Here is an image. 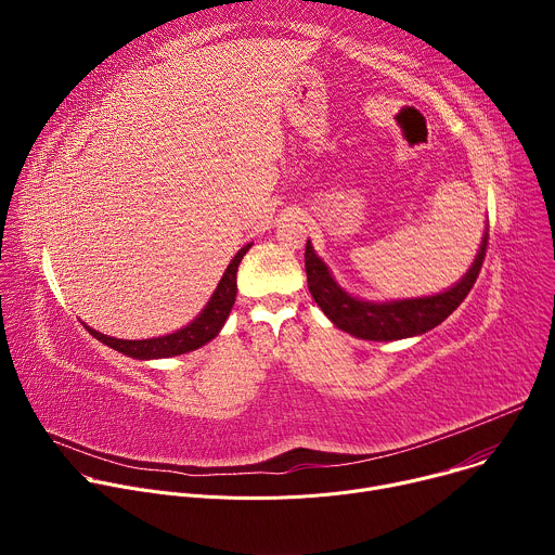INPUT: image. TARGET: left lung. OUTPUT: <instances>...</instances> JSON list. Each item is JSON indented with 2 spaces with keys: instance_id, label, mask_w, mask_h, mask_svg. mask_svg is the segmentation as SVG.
<instances>
[{
  "instance_id": "obj_1",
  "label": "left lung",
  "mask_w": 555,
  "mask_h": 555,
  "mask_svg": "<svg viewBox=\"0 0 555 555\" xmlns=\"http://www.w3.org/2000/svg\"><path fill=\"white\" fill-rule=\"evenodd\" d=\"M486 248H488V232L483 236L477 259H474L465 276L441 294L424 296V298L371 302V300H360L349 292H345L334 281L323 259L313 253L311 244L307 242L305 246L307 285L313 300L319 302V307L325 311L327 319L338 330L362 340H379V343L402 340L411 336H422L433 327L441 325L463 302V298L469 294L474 281H477L481 272Z\"/></svg>"
}]
</instances>
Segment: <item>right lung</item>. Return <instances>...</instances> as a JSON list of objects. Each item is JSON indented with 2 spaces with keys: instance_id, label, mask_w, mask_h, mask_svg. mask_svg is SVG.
I'll use <instances>...</instances> for the list:
<instances>
[{
  "instance_id": "obj_1",
  "label": "right lung",
  "mask_w": 555,
  "mask_h": 555,
  "mask_svg": "<svg viewBox=\"0 0 555 555\" xmlns=\"http://www.w3.org/2000/svg\"><path fill=\"white\" fill-rule=\"evenodd\" d=\"M253 244L244 246L240 253L234 255V259L228 263L212 298L208 300V305L202 309V313L197 319L182 327L180 332H173L169 336H160V338H149V340H120V338H112L105 336L92 327H88V332L101 340L103 345L116 349L118 353H125L129 358H138V360H151V358H171V356H180V353H189L195 351L199 347H204L206 343H210L223 327L228 313L234 305L236 298V270H240V263L244 259V255L250 250Z\"/></svg>"
}]
</instances>
